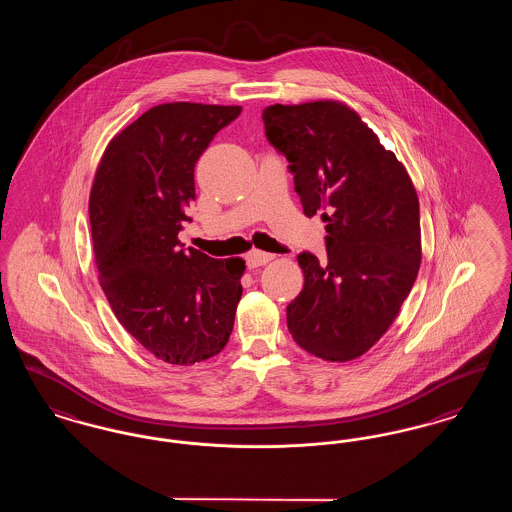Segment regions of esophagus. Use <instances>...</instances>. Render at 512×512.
<instances>
[{"instance_id": "esophagus-1", "label": "esophagus", "mask_w": 512, "mask_h": 512, "mask_svg": "<svg viewBox=\"0 0 512 512\" xmlns=\"http://www.w3.org/2000/svg\"><path fill=\"white\" fill-rule=\"evenodd\" d=\"M272 259H274L272 253L259 251V249H253V251H249V253L245 255V261H247V267L249 268L263 267V265L270 263Z\"/></svg>"}]
</instances>
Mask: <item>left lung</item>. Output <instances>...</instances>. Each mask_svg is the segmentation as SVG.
<instances>
[{"instance_id": "left-lung-1", "label": "left lung", "mask_w": 512, "mask_h": 512, "mask_svg": "<svg viewBox=\"0 0 512 512\" xmlns=\"http://www.w3.org/2000/svg\"><path fill=\"white\" fill-rule=\"evenodd\" d=\"M268 142L290 161L305 217L326 222V259L301 253L305 284L288 305L295 343L318 359L353 361L380 340L413 288L420 209L395 153L349 105H270Z\"/></svg>"}]
</instances>
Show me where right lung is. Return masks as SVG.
<instances>
[{"label":"right lung","instance_id":"right-lung-1","mask_svg":"<svg viewBox=\"0 0 512 512\" xmlns=\"http://www.w3.org/2000/svg\"><path fill=\"white\" fill-rule=\"evenodd\" d=\"M240 105L161 103L105 147L90 192L98 278L124 330L169 365L219 355L234 328L245 261L180 249L194 169Z\"/></svg>","mask_w":512,"mask_h":512}]
</instances>
